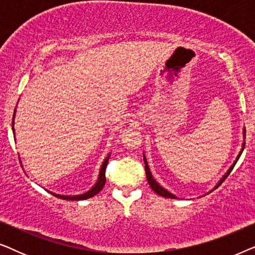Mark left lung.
Returning a JSON list of instances; mask_svg holds the SVG:
<instances>
[{
    "label": "left lung",
    "instance_id": "1",
    "mask_svg": "<svg viewBox=\"0 0 255 255\" xmlns=\"http://www.w3.org/2000/svg\"><path fill=\"white\" fill-rule=\"evenodd\" d=\"M243 147H245V145H243ZM244 149V148H243ZM243 149H242V152L239 153V155H238V158H237V160L235 161V163H233V165L231 166V168H230L229 170H228V173L225 174L224 175V177H223V179L219 181V183H218V186L219 184H222V182L223 181H224L226 177L229 176V174L231 173V170L233 169V167H235V165L237 163V161H238V159H239V156H240V154H242L243 153ZM144 162H145V172H146V177H147V181H148V184H149V187L152 188L153 189V191H155L156 194L158 195H160V196H162V197H167V198H176V196L175 195H173V194H170L169 191H167L166 189H163V188L160 186V184L156 182V181L153 179L152 177V174H151V172H149V168H148V166H147V162H146V159H145V156H144Z\"/></svg>",
    "mask_w": 255,
    "mask_h": 255
}]
</instances>
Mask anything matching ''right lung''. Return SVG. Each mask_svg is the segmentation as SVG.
Masks as SVG:
<instances>
[{"label": "right lung", "instance_id": "1", "mask_svg": "<svg viewBox=\"0 0 255 255\" xmlns=\"http://www.w3.org/2000/svg\"><path fill=\"white\" fill-rule=\"evenodd\" d=\"M12 130H13V128H12ZM108 160H109V156H108V158L104 160L102 168H101V172H100L99 181H97L95 186H94L89 191H87V193L82 194V195H76V196H62V195H55V194H53V195H54V196H58L59 198H62V200H67V201L87 200V198L95 196L96 194H99L100 191L103 189L104 184H106V181H107V179H106V169H107V165H108Z\"/></svg>", "mask_w": 255, "mask_h": 255}]
</instances>
